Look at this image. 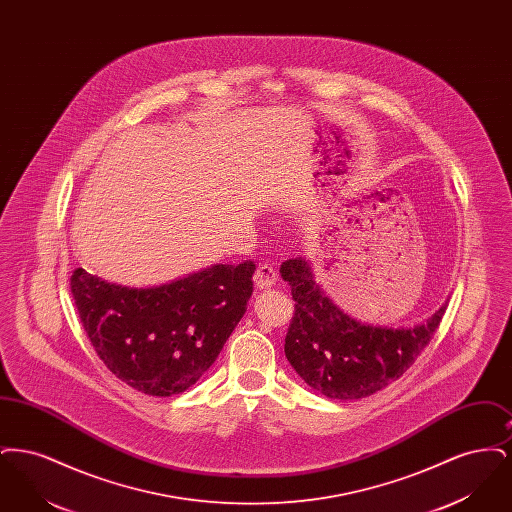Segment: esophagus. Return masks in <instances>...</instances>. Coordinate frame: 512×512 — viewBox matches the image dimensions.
<instances>
[{
	"label": "esophagus",
	"mask_w": 512,
	"mask_h": 512,
	"mask_svg": "<svg viewBox=\"0 0 512 512\" xmlns=\"http://www.w3.org/2000/svg\"><path fill=\"white\" fill-rule=\"evenodd\" d=\"M253 280H255V286H257L259 290H267V288H270V286L276 282V270L272 267H268V265H259L257 270H255Z\"/></svg>",
	"instance_id": "34e87169"
}]
</instances>
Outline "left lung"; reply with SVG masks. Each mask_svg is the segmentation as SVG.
Here are the masks:
<instances>
[{
    "label": "left lung",
    "instance_id": "1",
    "mask_svg": "<svg viewBox=\"0 0 512 512\" xmlns=\"http://www.w3.org/2000/svg\"><path fill=\"white\" fill-rule=\"evenodd\" d=\"M295 301L286 357L307 386L330 399H363L401 378L430 343L447 303L409 328L365 324L322 292L311 265L297 257L280 267Z\"/></svg>",
    "mask_w": 512,
    "mask_h": 512
}]
</instances>
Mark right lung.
Instances as JSON below:
<instances>
[{
  "mask_svg": "<svg viewBox=\"0 0 512 512\" xmlns=\"http://www.w3.org/2000/svg\"><path fill=\"white\" fill-rule=\"evenodd\" d=\"M253 261L213 265L169 284L128 288L76 268L71 292L99 359L153 397L188 390L209 370L244 317Z\"/></svg>",
  "mask_w": 512,
  "mask_h": 512,
  "instance_id": "add662e5",
  "label": "right lung"
}]
</instances>
